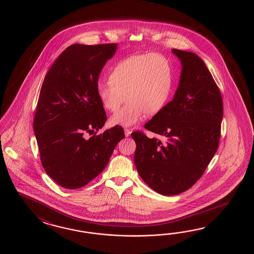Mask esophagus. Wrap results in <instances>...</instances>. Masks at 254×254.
Here are the masks:
<instances>
[{
    "label": "esophagus",
    "mask_w": 254,
    "mask_h": 254,
    "mask_svg": "<svg viewBox=\"0 0 254 254\" xmlns=\"http://www.w3.org/2000/svg\"><path fill=\"white\" fill-rule=\"evenodd\" d=\"M125 136H126V137H128V136H129V135H130V133H131V130H130V129H128V128H125Z\"/></svg>",
    "instance_id": "obj_1"
}]
</instances>
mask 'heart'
<instances>
[{"instance_id":"b5f03b06","label":"heart","mask_w":254,"mask_h":254,"mask_svg":"<svg viewBox=\"0 0 254 254\" xmlns=\"http://www.w3.org/2000/svg\"><path fill=\"white\" fill-rule=\"evenodd\" d=\"M173 86V70L160 54H134L120 61L110 74V81L100 80L97 95L103 107L115 112L125 101L129 103L114 114L111 125L130 127L155 114L169 100Z\"/></svg>"}]
</instances>
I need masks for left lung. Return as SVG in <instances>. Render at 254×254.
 Here are the masks:
<instances>
[{
	"label": "left lung",
	"instance_id": "left-lung-1",
	"mask_svg": "<svg viewBox=\"0 0 254 254\" xmlns=\"http://www.w3.org/2000/svg\"><path fill=\"white\" fill-rule=\"evenodd\" d=\"M173 53L183 65L178 89L173 101L144 125L165 141L131 132L140 178L167 196L189 190L202 176L218 149L223 115L220 89L203 61L190 52Z\"/></svg>",
	"mask_w": 254,
	"mask_h": 254
}]
</instances>
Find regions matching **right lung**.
Listing matches in <instances>:
<instances>
[{"instance_id":"add662e5","label":"right lung","mask_w":254,"mask_h":254,"mask_svg":"<svg viewBox=\"0 0 254 254\" xmlns=\"http://www.w3.org/2000/svg\"><path fill=\"white\" fill-rule=\"evenodd\" d=\"M116 49L115 43L72 44L44 78L33 130L44 171L66 189H79L97 177L125 138L121 126L96 134L107 120L97 95L98 78Z\"/></svg>"}]
</instances>
